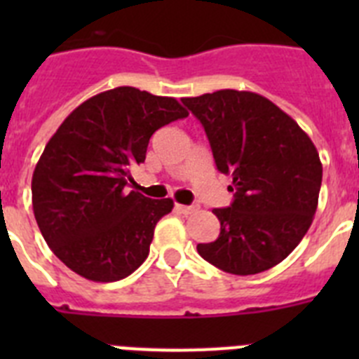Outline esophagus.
I'll use <instances>...</instances> for the list:
<instances>
[{"mask_svg":"<svg viewBox=\"0 0 359 359\" xmlns=\"http://www.w3.org/2000/svg\"><path fill=\"white\" fill-rule=\"evenodd\" d=\"M176 210L180 212V214L190 215V214H194V212L198 210V207H196V205H176Z\"/></svg>","mask_w":359,"mask_h":359,"instance_id":"esophagus-1","label":"esophagus"}]
</instances>
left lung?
Instances as JSON below:
<instances>
[{"label": "left lung", "mask_w": 359, "mask_h": 359, "mask_svg": "<svg viewBox=\"0 0 359 359\" xmlns=\"http://www.w3.org/2000/svg\"><path fill=\"white\" fill-rule=\"evenodd\" d=\"M182 102L203 123L219 172L233 180V203L214 208L219 237L198 244V253L231 275L273 268L315 217L322 185L315 144L280 107L252 91L219 90Z\"/></svg>", "instance_id": "obj_1"}]
</instances>
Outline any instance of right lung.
Listing matches in <instances>:
<instances>
[{"label": "right lung", "mask_w": 359, "mask_h": 359, "mask_svg": "<svg viewBox=\"0 0 359 359\" xmlns=\"http://www.w3.org/2000/svg\"><path fill=\"white\" fill-rule=\"evenodd\" d=\"M185 116L176 98L120 86L88 98L59 126L32 176V207L72 271L115 282L147 259L154 226L174 203L128 192L129 169L144 163L152 133Z\"/></svg>", "instance_id": "add662e5"}]
</instances>
